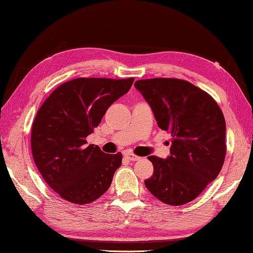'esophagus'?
<instances>
[{"label":"esophagus","mask_w":253,"mask_h":253,"mask_svg":"<svg viewBox=\"0 0 253 253\" xmlns=\"http://www.w3.org/2000/svg\"><path fill=\"white\" fill-rule=\"evenodd\" d=\"M125 158L127 159V160H129V161H138L139 159V156H137V155H135V154H133V153H125Z\"/></svg>","instance_id":"obj_1"}]
</instances>
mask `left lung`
<instances>
[{
    "label": "left lung",
    "instance_id": "8db88e82",
    "mask_svg": "<svg viewBox=\"0 0 253 253\" xmlns=\"http://www.w3.org/2000/svg\"><path fill=\"white\" fill-rule=\"evenodd\" d=\"M158 126L172 136L167 159L148 156L154 172L145 186L168 205L197 198L217 177L225 160L226 125L215 100L190 82L147 79L135 82Z\"/></svg>",
    "mask_w": 253,
    "mask_h": 253
}]
</instances>
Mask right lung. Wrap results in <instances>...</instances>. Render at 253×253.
Listing matches in <instances>:
<instances>
[{
	"label": "right lung",
	"instance_id": "1",
	"mask_svg": "<svg viewBox=\"0 0 253 253\" xmlns=\"http://www.w3.org/2000/svg\"><path fill=\"white\" fill-rule=\"evenodd\" d=\"M133 82V78L74 79L55 89L40 107L31 129L34 161L63 199L84 205L110 187L122 153L106 154L93 144L86 145L85 138Z\"/></svg>",
	"mask_w": 253,
	"mask_h": 253
}]
</instances>
